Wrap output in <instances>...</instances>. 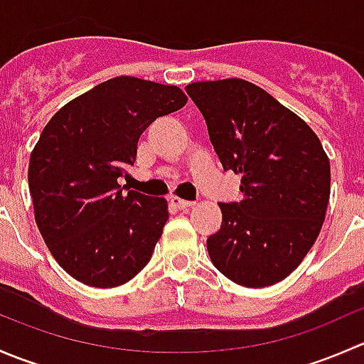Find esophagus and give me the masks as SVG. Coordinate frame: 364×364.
Wrapping results in <instances>:
<instances>
[{
  "label": "esophagus",
  "instance_id": "obj_1",
  "mask_svg": "<svg viewBox=\"0 0 364 364\" xmlns=\"http://www.w3.org/2000/svg\"><path fill=\"white\" fill-rule=\"evenodd\" d=\"M171 204L178 209H188L192 208V205H196V203H192V200L179 199V197H171Z\"/></svg>",
  "mask_w": 364,
  "mask_h": 364
}]
</instances>
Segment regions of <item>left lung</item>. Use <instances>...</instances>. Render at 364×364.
I'll return each instance as SVG.
<instances>
[{
  "label": "left lung",
  "instance_id": "left-lung-1",
  "mask_svg": "<svg viewBox=\"0 0 364 364\" xmlns=\"http://www.w3.org/2000/svg\"><path fill=\"white\" fill-rule=\"evenodd\" d=\"M203 112L223 171L241 174L240 203H220L222 227L208 237L211 262L245 287L287 278L317 240L331 167L310 127L243 79L185 87Z\"/></svg>",
  "mask_w": 364,
  "mask_h": 364
}]
</instances>
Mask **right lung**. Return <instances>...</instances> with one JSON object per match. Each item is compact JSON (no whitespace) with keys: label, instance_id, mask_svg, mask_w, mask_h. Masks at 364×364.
<instances>
[{"label":"right lung","instance_id":"right-lung-1","mask_svg":"<svg viewBox=\"0 0 364 364\" xmlns=\"http://www.w3.org/2000/svg\"><path fill=\"white\" fill-rule=\"evenodd\" d=\"M178 86L121 75L50 117L29 159L35 220L61 267L82 284H127L151 259L168 220L167 200L121 188L137 141L156 119L185 107Z\"/></svg>","mask_w":364,"mask_h":364}]
</instances>
